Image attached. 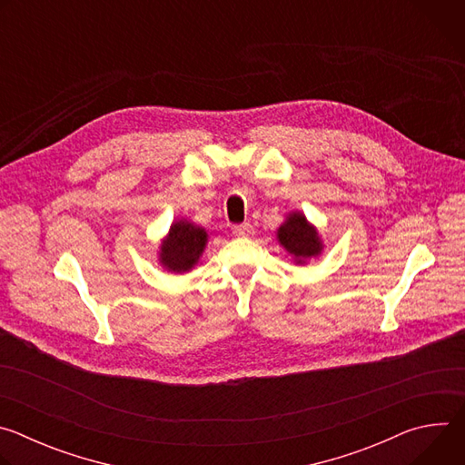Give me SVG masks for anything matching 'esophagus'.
Returning <instances> with one entry per match:
<instances>
[{
  "label": "esophagus",
  "instance_id": "esophagus-1",
  "mask_svg": "<svg viewBox=\"0 0 465 465\" xmlns=\"http://www.w3.org/2000/svg\"><path fill=\"white\" fill-rule=\"evenodd\" d=\"M233 235L235 237H250V235H253V226L250 223L237 224V226H233Z\"/></svg>",
  "mask_w": 465,
  "mask_h": 465
}]
</instances>
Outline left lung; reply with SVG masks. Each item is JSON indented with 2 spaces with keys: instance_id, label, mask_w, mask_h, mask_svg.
Masks as SVG:
<instances>
[{
  "instance_id": "obj_1",
  "label": "left lung",
  "mask_w": 465,
  "mask_h": 465,
  "mask_svg": "<svg viewBox=\"0 0 465 465\" xmlns=\"http://www.w3.org/2000/svg\"><path fill=\"white\" fill-rule=\"evenodd\" d=\"M276 235L278 242L292 255L296 264H305L307 259L318 257L323 250L316 226H312L302 212H291Z\"/></svg>"
}]
</instances>
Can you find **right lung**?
<instances>
[{
    "instance_id": "right-lung-1",
    "label": "right lung",
    "mask_w": 465,
    "mask_h": 465,
    "mask_svg": "<svg viewBox=\"0 0 465 465\" xmlns=\"http://www.w3.org/2000/svg\"><path fill=\"white\" fill-rule=\"evenodd\" d=\"M208 244L206 228L187 219H178L171 224L167 235L160 242L158 261L167 272L183 274L194 269Z\"/></svg>"
}]
</instances>
